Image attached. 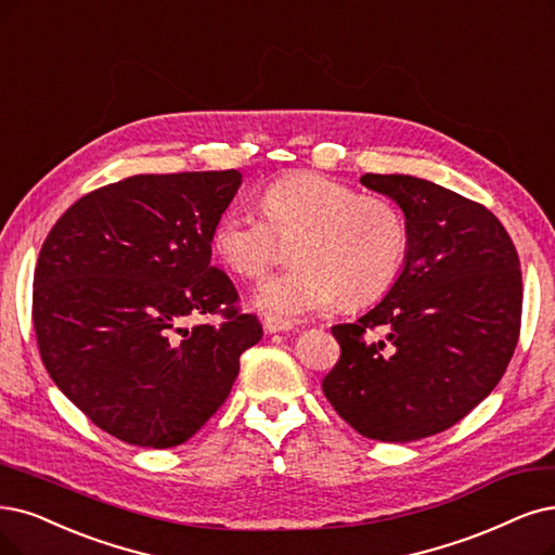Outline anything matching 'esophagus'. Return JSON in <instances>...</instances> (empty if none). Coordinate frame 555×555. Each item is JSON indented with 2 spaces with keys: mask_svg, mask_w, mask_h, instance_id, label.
Listing matches in <instances>:
<instances>
[{
  "mask_svg": "<svg viewBox=\"0 0 555 555\" xmlns=\"http://www.w3.org/2000/svg\"><path fill=\"white\" fill-rule=\"evenodd\" d=\"M262 326H264L267 334H281V332L295 330L293 322H283V320H276V318H264V320H262Z\"/></svg>",
  "mask_w": 555,
  "mask_h": 555,
  "instance_id": "34e87169",
  "label": "esophagus"
}]
</instances>
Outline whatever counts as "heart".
Masks as SVG:
<instances>
[{
    "mask_svg": "<svg viewBox=\"0 0 555 555\" xmlns=\"http://www.w3.org/2000/svg\"><path fill=\"white\" fill-rule=\"evenodd\" d=\"M268 219L231 208L217 217L210 246L217 260L244 279H256L272 262L276 236L297 237V270L264 279L251 301L267 318L293 322L379 299L402 272L409 229L398 205L359 194L350 184L311 171L276 178L260 194Z\"/></svg>",
    "mask_w": 555,
    "mask_h": 555,
    "instance_id": "b5f03b06",
    "label": "heart"
}]
</instances>
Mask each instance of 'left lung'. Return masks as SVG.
Masks as SVG:
<instances>
[{
  "label": "left lung",
  "instance_id": "1",
  "mask_svg": "<svg viewBox=\"0 0 555 555\" xmlns=\"http://www.w3.org/2000/svg\"><path fill=\"white\" fill-rule=\"evenodd\" d=\"M361 184L398 203L409 249L384 299L332 326L340 361L322 391L359 435L409 443L453 427L501 382L521 324L519 256L485 205L441 184L402 173Z\"/></svg>",
  "mask_w": 555,
  "mask_h": 555
}]
</instances>
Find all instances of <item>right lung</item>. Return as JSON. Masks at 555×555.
<instances>
[{
  "label": "right lung",
  "instance_id": "add662e5",
  "mask_svg": "<svg viewBox=\"0 0 555 555\" xmlns=\"http://www.w3.org/2000/svg\"><path fill=\"white\" fill-rule=\"evenodd\" d=\"M242 173L132 176L61 215L34 272V330L50 377L112 437L173 448L229 398L262 338L210 264V233ZM224 322L182 327L196 314Z\"/></svg>",
  "mask_w": 555,
  "mask_h": 555
}]
</instances>
